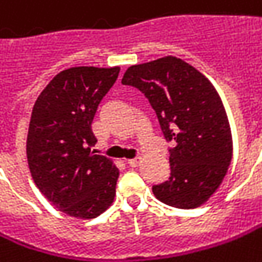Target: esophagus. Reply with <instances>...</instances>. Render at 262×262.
I'll return each mask as SVG.
<instances>
[{"mask_svg": "<svg viewBox=\"0 0 262 262\" xmlns=\"http://www.w3.org/2000/svg\"><path fill=\"white\" fill-rule=\"evenodd\" d=\"M127 163H129V166H132V167H136V166L141 163V157H135V159H130V160H129Z\"/></svg>", "mask_w": 262, "mask_h": 262, "instance_id": "obj_1", "label": "esophagus"}]
</instances>
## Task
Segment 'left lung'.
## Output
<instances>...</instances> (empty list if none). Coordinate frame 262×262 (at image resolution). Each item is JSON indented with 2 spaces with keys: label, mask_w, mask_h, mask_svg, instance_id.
I'll return each instance as SVG.
<instances>
[{
  "label": "left lung",
  "mask_w": 262,
  "mask_h": 262,
  "mask_svg": "<svg viewBox=\"0 0 262 262\" xmlns=\"http://www.w3.org/2000/svg\"><path fill=\"white\" fill-rule=\"evenodd\" d=\"M121 83L141 90L156 111L169 149L170 177L154 185L169 206L194 209L218 190L233 156L225 108L208 78L175 56L133 65Z\"/></svg>",
  "instance_id": "1"
}]
</instances>
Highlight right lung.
Returning a JSON list of instances; mask_svg holds the SVG:
<instances>
[{"label": "right lung", "mask_w": 262, "mask_h": 262, "mask_svg": "<svg viewBox=\"0 0 262 262\" xmlns=\"http://www.w3.org/2000/svg\"><path fill=\"white\" fill-rule=\"evenodd\" d=\"M120 68L59 72L34 105L26 139L32 179L60 212L92 220L111 206L118 179L113 160L95 154L92 121Z\"/></svg>", "instance_id": "add662e5"}]
</instances>
